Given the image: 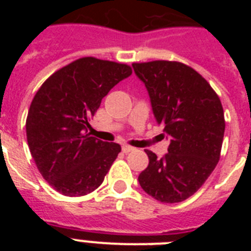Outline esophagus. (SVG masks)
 Returning <instances> with one entry per match:
<instances>
[{
    "mask_svg": "<svg viewBox=\"0 0 251 251\" xmlns=\"http://www.w3.org/2000/svg\"><path fill=\"white\" fill-rule=\"evenodd\" d=\"M122 151H123L124 153H129V152H132V151H134V148L130 147V146H128V145H123L122 146Z\"/></svg>",
    "mask_w": 251,
    "mask_h": 251,
    "instance_id": "esophagus-1",
    "label": "esophagus"
}]
</instances>
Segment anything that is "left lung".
Masks as SVG:
<instances>
[{"mask_svg": "<svg viewBox=\"0 0 251 251\" xmlns=\"http://www.w3.org/2000/svg\"><path fill=\"white\" fill-rule=\"evenodd\" d=\"M132 66L147 88L157 123L171 137L162 158L146 150L150 163L139 185L161 202H181L205 183L220 159L225 132L220 98L196 70L178 61Z\"/></svg>", "mask_w": 251, "mask_h": 251, "instance_id": "8db88e82", "label": "left lung"}]
</instances>
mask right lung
Segmentation results:
<instances>
[{
    "label": "right lung",
    "instance_id": "add662e5",
    "mask_svg": "<svg viewBox=\"0 0 251 251\" xmlns=\"http://www.w3.org/2000/svg\"><path fill=\"white\" fill-rule=\"evenodd\" d=\"M132 74L129 65L81 57L48 77L26 119L31 156L49 185L65 196L98 188L121 146L90 137L89 119L113 86Z\"/></svg>",
    "mask_w": 251,
    "mask_h": 251
}]
</instances>
